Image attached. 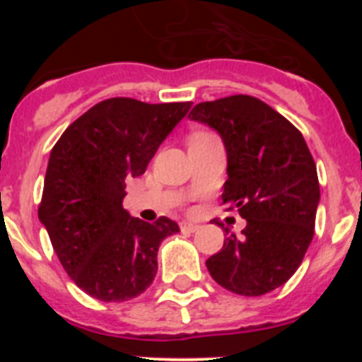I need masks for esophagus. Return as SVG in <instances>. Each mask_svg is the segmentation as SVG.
<instances>
[{
    "mask_svg": "<svg viewBox=\"0 0 362 362\" xmlns=\"http://www.w3.org/2000/svg\"><path fill=\"white\" fill-rule=\"evenodd\" d=\"M197 228H199V225H196V223H188V221L181 223V230L183 232H196Z\"/></svg>",
    "mask_w": 362,
    "mask_h": 362,
    "instance_id": "obj_1",
    "label": "esophagus"
}]
</instances>
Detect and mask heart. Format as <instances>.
<instances>
[{
    "instance_id": "b5f03b06",
    "label": "heart",
    "mask_w": 362,
    "mask_h": 362,
    "mask_svg": "<svg viewBox=\"0 0 362 362\" xmlns=\"http://www.w3.org/2000/svg\"><path fill=\"white\" fill-rule=\"evenodd\" d=\"M201 136H209V132H197V134H194V137H201Z\"/></svg>"
}]
</instances>
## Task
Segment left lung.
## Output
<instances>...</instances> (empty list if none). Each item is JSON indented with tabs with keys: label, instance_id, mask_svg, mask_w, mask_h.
Here are the masks:
<instances>
[{
	"label": "left lung",
	"instance_id": "left-lung-1",
	"mask_svg": "<svg viewBox=\"0 0 362 362\" xmlns=\"http://www.w3.org/2000/svg\"><path fill=\"white\" fill-rule=\"evenodd\" d=\"M188 117L223 137L228 179L221 199L246 219L243 235L230 233L209 257L210 276L239 296L279 288L303 263L315 228L319 179L305 137L270 105L246 94L204 101Z\"/></svg>",
	"mask_w": 362,
	"mask_h": 362
}]
</instances>
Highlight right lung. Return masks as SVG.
<instances>
[{"label":"right lung","instance_id":"right-lung-1","mask_svg":"<svg viewBox=\"0 0 362 362\" xmlns=\"http://www.w3.org/2000/svg\"><path fill=\"white\" fill-rule=\"evenodd\" d=\"M190 101L150 105L110 98L62 134L50 152L37 216L59 263L90 297L123 303L141 296L158 272V250L175 221L145 223L123 209L127 179L145 174Z\"/></svg>","mask_w":362,"mask_h":362}]
</instances>
